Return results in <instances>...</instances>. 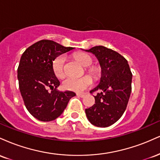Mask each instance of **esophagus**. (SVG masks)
<instances>
[{"mask_svg":"<svg viewBox=\"0 0 160 160\" xmlns=\"http://www.w3.org/2000/svg\"><path fill=\"white\" fill-rule=\"evenodd\" d=\"M77 95H78V97H80V98H83L84 97V94H82V93H78V94H77Z\"/></svg>","mask_w":160,"mask_h":160,"instance_id":"esophagus-1","label":"esophagus"}]
</instances>
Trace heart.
I'll return each mask as SVG.
<instances>
[{
    "instance_id": "b5f03b06",
    "label": "heart",
    "mask_w": 160,
    "mask_h": 160,
    "mask_svg": "<svg viewBox=\"0 0 160 160\" xmlns=\"http://www.w3.org/2000/svg\"><path fill=\"white\" fill-rule=\"evenodd\" d=\"M75 58L86 67V72L92 78H96L98 76V70L93 66H90L92 64V58L90 56L86 53H79L75 55ZM65 58L64 56H57L52 62V70L54 74L58 78H63L65 75ZM92 85V80L89 76H84L81 78H68L62 82L63 88L66 90L81 92L86 90Z\"/></svg>"
}]
</instances>
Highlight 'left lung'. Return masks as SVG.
<instances>
[{
	"instance_id": "left-lung-1",
	"label": "left lung",
	"mask_w": 160,
	"mask_h": 160,
	"mask_svg": "<svg viewBox=\"0 0 160 160\" xmlns=\"http://www.w3.org/2000/svg\"><path fill=\"white\" fill-rule=\"evenodd\" d=\"M95 54L102 67L99 84L90 93L98 92L95 104L85 110L92 124L98 127H108L122 117L132 92V74L128 62L113 49L96 46L86 50Z\"/></svg>"
}]
</instances>
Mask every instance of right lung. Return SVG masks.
<instances>
[{"label":"right lung","mask_w":160,"mask_h":160,"mask_svg":"<svg viewBox=\"0 0 160 160\" xmlns=\"http://www.w3.org/2000/svg\"><path fill=\"white\" fill-rule=\"evenodd\" d=\"M73 49L52 40H42L22 55L17 71L19 90L27 110L38 120H56L75 96L73 92L57 90L60 82L52 70L53 60Z\"/></svg>","instance_id":"obj_1"}]
</instances>
